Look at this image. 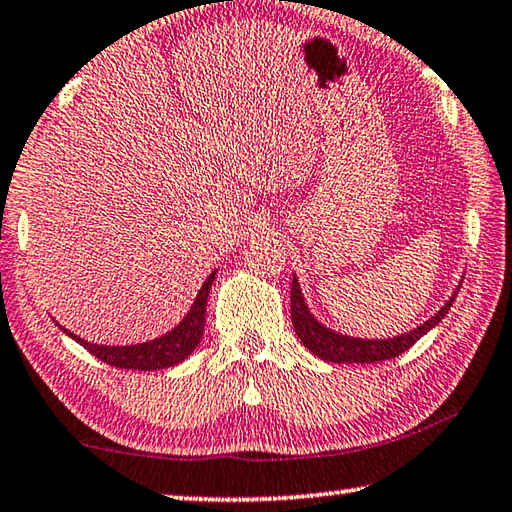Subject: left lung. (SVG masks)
<instances>
[{"label": "left lung", "instance_id": "8db88e82", "mask_svg": "<svg viewBox=\"0 0 512 512\" xmlns=\"http://www.w3.org/2000/svg\"><path fill=\"white\" fill-rule=\"evenodd\" d=\"M456 300V293L447 300V305L438 311L436 316H431L427 323L415 327L413 332H406L402 336H395V339L388 341H366V339H352V336H343L336 334L332 329H327L325 325H320L314 318V314L307 309L305 298L300 293V284L296 277L291 282V320L293 327H296L298 339L305 343V348H309L316 357L332 361V363H375V361H386L393 359L397 354H402L415 345V341L429 332L431 327H436L440 320L445 318V314L452 307V302Z\"/></svg>", "mask_w": 512, "mask_h": 512}]
</instances>
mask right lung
<instances>
[{
	"instance_id": "right-lung-1",
	"label": "right lung",
	"mask_w": 512,
	"mask_h": 512,
	"mask_svg": "<svg viewBox=\"0 0 512 512\" xmlns=\"http://www.w3.org/2000/svg\"><path fill=\"white\" fill-rule=\"evenodd\" d=\"M214 275L216 271L205 280L183 323L155 341L142 343V345H126V348H119V345L115 348V345H112L110 348V345H94V343L83 341L72 332H67L65 327L60 329L67 332V336H72L76 343H81L85 350L94 354V357L101 359L103 363H108V366H117L126 370H160V368L176 366V363L187 359L189 354L196 350V345L201 343L207 296H210Z\"/></svg>"
}]
</instances>
